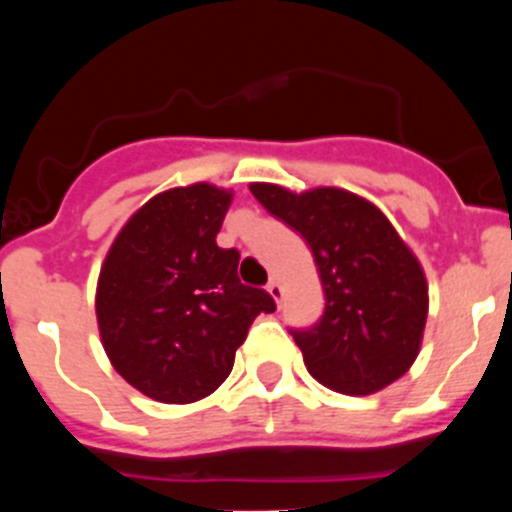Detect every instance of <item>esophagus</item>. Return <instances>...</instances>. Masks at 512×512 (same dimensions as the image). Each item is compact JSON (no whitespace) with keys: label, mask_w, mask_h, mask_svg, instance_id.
<instances>
[{"label":"esophagus","mask_w":512,"mask_h":512,"mask_svg":"<svg viewBox=\"0 0 512 512\" xmlns=\"http://www.w3.org/2000/svg\"><path fill=\"white\" fill-rule=\"evenodd\" d=\"M267 292H270V297L275 299L277 304H280L282 297H285V289H282V285H280V282H277V280H272L270 285H267Z\"/></svg>","instance_id":"esophagus-1"}]
</instances>
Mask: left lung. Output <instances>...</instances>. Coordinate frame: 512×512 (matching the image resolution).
Instances as JSON below:
<instances>
[{
	"label": "left lung",
	"mask_w": 512,
	"mask_h": 512,
	"mask_svg": "<svg viewBox=\"0 0 512 512\" xmlns=\"http://www.w3.org/2000/svg\"><path fill=\"white\" fill-rule=\"evenodd\" d=\"M252 195L304 237L324 289V314L292 332L309 374L327 389L369 396L411 369L428 317V282L384 213L344 188L292 193L250 183Z\"/></svg>",
	"instance_id": "obj_1"
}]
</instances>
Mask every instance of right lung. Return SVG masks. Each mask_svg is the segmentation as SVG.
I'll list each match as a JSON object with an SVG mask.
<instances>
[{
	"mask_svg": "<svg viewBox=\"0 0 512 512\" xmlns=\"http://www.w3.org/2000/svg\"><path fill=\"white\" fill-rule=\"evenodd\" d=\"M232 190L193 183L153 195L118 230L98 272L96 322L113 369L148 399L193 404L230 376L265 289L237 280L218 247Z\"/></svg>",
	"mask_w": 512,
	"mask_h": 512,
	"instance_id": "obj_1",
	"label": "right lung"
}]
</instances>
